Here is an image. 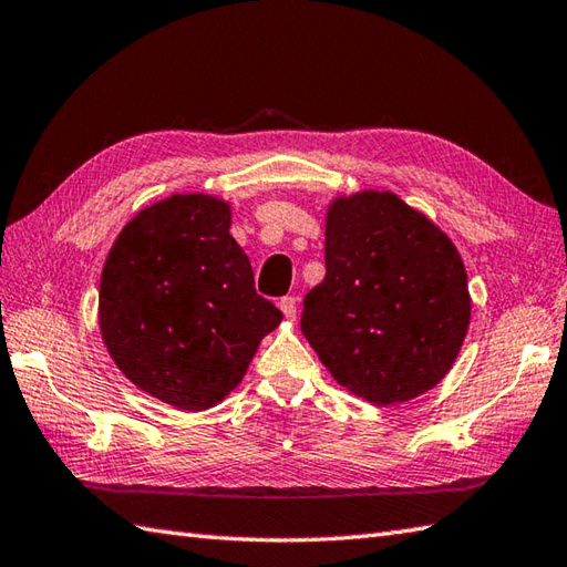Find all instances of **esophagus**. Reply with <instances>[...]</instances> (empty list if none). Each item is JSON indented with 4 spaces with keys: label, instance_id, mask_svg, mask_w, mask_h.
Returning a JSON list of instances; mask_svg holds the SVG:
<instances>
[{
    "label": "esophagus",
    "instance_id": "obj_1",
    "mask_svg": "<svg viewBox=\"0 0 567 567\" xmlns=\"http://www.w3.org/2000/svg\"><path fill=\"white\" fill-rule=\"evenodd\" d=\"M279 308H281V312H284V318H286V320H296L298 303H296V298H293V296H286V298H281V300H279Z\"/></svg>",
    "mask_w": 567,
    "mask_h": 567
}]
</instances>
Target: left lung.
<instances>
[{"label": "left lung", "mask_w": 567, "mask_h": 567, "mask_svg": "<svg viewBox=\"0 0 567 567\" xmlns=\"http://www.w3.org/2000/svg\"><path fill=\"white\" fill-rule=\"evenodd\" d=\"M324 267L300 330L339 385L388 408L444 379L468 332L471 293L442 228L390 192L337 196Z\"/></svg>", "instance_id": "left-lung-1"}]
</instances>
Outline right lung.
I'll return each instance as SVG.
<instances>
[{
  "label": "right lung",
  "instance_id": "1",
  "mask_svg": "<svg viewBox=\"0 0 567 567\" xmlns=\"http://www.w3.org/2000/svg\"><path fill=\"white\" fill-rule=\"evenodd\" d=\"M230 218L223 198L172 194L125 223L104 261L99 330L109 357L133 385L184 412L228 398L284 320L257 296Z\"/></svg>",
  "mask_w": 567,
  "mask_h": 567
}]
</instances>
